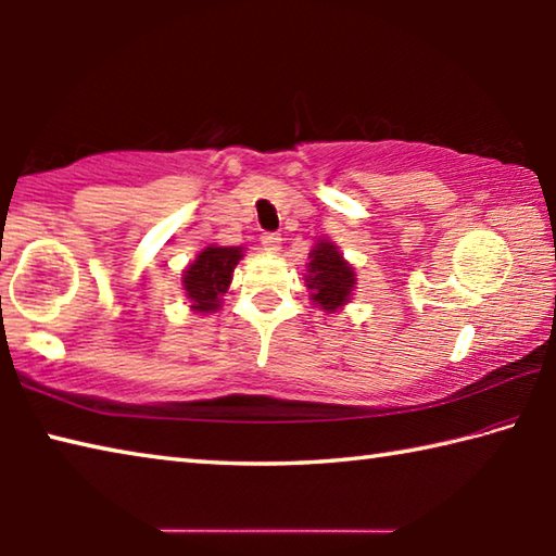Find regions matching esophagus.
<instances>
[{"mask_svg": "<svg viewBox=\"0 0 556 556\" xmlns=\"http://www.w3.org/2000/svg\"><path fill=\"white\" fill-rule=\"evenodd\" d=\"M279 244H281V238H279L277 232H265V235H262V248H265L267 252H277Z\"/></svg>", "mask_w": 556, "mask_h": 556, "instance_id": "34e87169", "label": "esophagus"}]
</instances>
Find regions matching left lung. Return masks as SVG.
Segmentation results:
<instances>
[{
	"instance_id": "1",
	"label": "left lung",
	"mask_w": 556,
	"mask_h": 556,
	"mask_svg": "<svg viewBox=\"0 0 556 556\" xmlns=\"http://www.w3.org/2000/svg\"><path fill=\"white\" fill-rule=\"evenodd\" d=\"M308 289H312V299L316 301L324 312H336L341 308L351 289L355 287L353 267L338 255L333 242H318L312 250V262H308Z\"/></svg>"
}]
</instances>
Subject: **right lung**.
Returning a JSON list of instances; mask_svg holds the SVG:
<instances>
[{
  "mask_svg": "<svg viewBox=\"0 0 556 556\" xmlns=\"http://www.w3.org/2000/svg\"><path fill=\"white\" fill-rule=\"evenodd\" d=\"M242 257L240 248H205L193 265L184 271V289L191 299L193 312H215L220 296L228 291L232 271Z\"/></svg>",
  "mask_w": 556,
  "mask_h": 556,
  "instance_id": "add662e5",
  "label": "right lung"
}]
</instances>
